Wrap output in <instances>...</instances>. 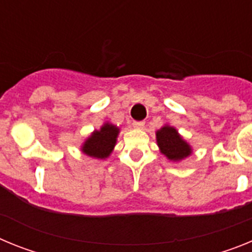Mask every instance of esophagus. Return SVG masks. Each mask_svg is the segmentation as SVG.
<instances>
[{"mask_svg": "<svg viewBox=\"0 0 252 252\" xmlns=\"http://www.w3.org/2000/svg\"><path fill=\"white\" fill-rule=\"evenodd\" d=\"M132 126L135 128H139V130H141V128L145 127V122L144 121H139V122H133Z\"/></svg>", "mask_w": 252, "mask_h": 252, "instance_id": "obj_1", "label": "esophagus"}]
</instances>
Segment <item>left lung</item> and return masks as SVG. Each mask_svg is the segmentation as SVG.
<instances>
[{"instance_id": "left-lung-1", "label": "left lung", "mask_w": 252, "mask_h": 252, "mask_svg": "<svg viewBox=\"0 0 252 252\" xmlns=\"http://www.w3.org/2000/svg\"><path fill=\"white\" fill-rule=\"evenodd\" d=\"M157 142L160 153L171 161H180L192 154V148L178 133L177 128L165 125L157 131Z\"/></svg>"}]
</instances>
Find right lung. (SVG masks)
I'll list each match as a JSON object with an SVG mask.
<instances>
[{"label":"right lung","mask_w":252,"mask_h":252,"mask_svg":"<svg viewBox=\"0 0 252 252\" xmlns=\"http://www.w3.org/2000/svg\"><path fill=\"white\" fill-rule=\"evenodd\" d=\"M120 128L115 125L106 122L99 130L91 133V136L82 145V151L86 155L95 159H106L111 155L117 141Z\"/></svg>","instance_id":"obj_1"}]
</instances>
